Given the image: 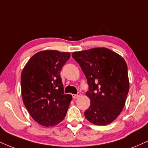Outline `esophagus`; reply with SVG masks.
<instances>
[{"label": "esophagus", "instance_id": "1", "mask_svg": "<svg viewBox=\"0 0 148 148\" xmlns=\"http://www.w3.org/2000/svg\"><path fill=\"white\" fill-rule=\"evenodd\" d=\"M80 95H81V92H78L76 95H72V97L74 98V99H76V98L79 97Z\"/></svg>", "mask_w": 148, "mask_h": 148}]
</instances>
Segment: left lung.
Listing matches in <instances>:
<instances>
[{"mask_svg": "<svg viewBox=\"0 0 148 148\" xmlns=\"http://www.w3.org/2000/svg\"><path fill=\"white\" fill-rule=\"evenodd\" d=\"M89 86L86 95L90 107L86 118L97 125L113 122L123 111L129 89L127 65L123 57L106 48H95L72 53Z\"/></svg>", "mask_w": 148, "mask_h": 148, "instance_id": "left-lung-1", "label": "left lung"}]
</instances>
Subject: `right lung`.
Here are the masks:
<instances>
[{"mask_svg":"<svg viewBox=\"0 0 148 148\" xmlns=\"http://www.w3.org/2000/svg\"><path fill=\"white\" fill-rule=\"evenodd\" d=\"M70 53L42 51L33 56L21 72L23 103L35 121L45 127L60 123L72 99L64 92L60 72Z\"/></svg>","mask_w":148,"mask_h":148,"instance_id":"add662e5","label":"right lung"}]
</instances>
